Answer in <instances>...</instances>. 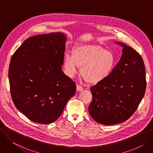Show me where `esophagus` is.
I'll use <instances>...</instances> for the list:
<instances>
[{"label":"esophagus","mask_w":153,"mask_h":153,"mask_svg":"<svg viewBox=\"0 0 153 153\" xmlns=\"http://www.w3.org/2000/svg\"><path fill=\"white\" fill-rule=\"evenodd\" d=\"M76 90H77V91H82V90H83V88H82V87L81 86H80V85H76Z\"/></svg>","instance_id":"34e87169"}]
</instances>
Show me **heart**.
Instances as JSON below:
<instances>
[{"instance_id": "1", "label": "heart", "mask_w": 153, "mask_h": 153, "mask_svg": "<svg viewBox=\"0 0 153 153\" xmlns=\"http://www.w3.org/2000/svg\"><path fill=\"white\" fill-rule=\"evenodd\" d=\"M116 60L110 51L100 46L85 45L75 48L73 56L66 54L63 68L66 74L73 77L81 68V74L90 83H98L107 79L113 71Z\"/></svg>"}]
</instances>
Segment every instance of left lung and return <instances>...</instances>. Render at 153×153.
<instances>
[{
    "label": "left lung",
    "mask_w": 153,
    "mask_h": 153,
    "mask_svg": "<svg viewBox=\"0 0 153 153\" xmlns=\"http://www.w3.org/2000/svg\"><path fill=\"white\" fill-rule=\"evenodd\" d=\"M122 54L111 74L90 88L93 100L88 111L97 122L112 125L131 116L143 99L146 86L143 60L133 48L123 43Z\"/></svg>",
    "instance_id": "obj_1"
}]
</instances>
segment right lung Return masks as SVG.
I'll list each match as a JSON object with an SVG mask.
<instances>
[{"instance_id":"right-lung-1","label":"right lung","mask_w":153,"mask_h":153,"mask_svg":"<svg viewBox=\"0 0 153 153\" xmlns=\"http://www.w3.org/2000/svg\"><path fill=\"white\" fill-rule=\"evenodd\" d=\"M66 41L61 32L33 36L11 59L8 77L13 103L32 122H55L75 94V83L62 70Z\"/></svg>"}]
</instances>
